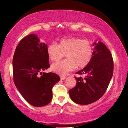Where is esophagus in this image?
<instances>
[{
	"label": "esophagus",
	"instance_id": "esophagus-1",
	"mask_svg": "<svg viewBox=\"0 0 128 128\" xmlns=\"http://www.w3.org/2000/svg\"><path fill=\"white\" fill-rule=\"evenodd\" d=\"M60 79H61V80H64V79H65V78H66V76H60Z\"/></svg>",
	"mask_w": 128,
	"mask_h": 128
}]
</instances>
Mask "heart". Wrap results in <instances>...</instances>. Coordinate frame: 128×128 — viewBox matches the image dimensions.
I'll use <instances>...</instances> for the list:
<instances>
[{
  "mask_svg": "<svg viewBox=\"0 0 128 128\" xmlns=\"http://www.w3.org/2000/svg\"><path fill=\"white\" fill-rule=\"evenodd\" d=\"M46 53L50 60L54 62L60 60L65 54L66 59L52 64L50 67L54 72L64 75L76 67H86L92 58L93 50L88 40L70 37L61 38L58 44H50L46 47Z\"/></svg>",
  "mask_w": 128,
  "mask_h": 128,
  "instance_id": "b5f03b06",
  "label": "heart"
}]
</instances>
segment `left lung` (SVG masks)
Instances as JSON below:
<instances>
[{
  "mask_svg": "<svg viewBox=\"0 0 128 128\" xmlns=\"http://www.w3.org/2000/svg\"><path fill=\"white\" fill-rule=\"evenodd\" d=\"M92 45L94 48L90 62L76 73L86 76L75 77L76 86L69 92L72 100L78 104H90L100 98L113 75L114 63L110 50L102 42H95Z\"/></svg>",
  "mask_w": 128,
  "mask_h": 128,
  "instance_id": "8db88e82",
  "label": "left lung"
}]
</instances>
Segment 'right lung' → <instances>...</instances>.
Returning a JSON list of instances; mask_svg holds the SVG:
<instances>
[{
  "mask_svg": "<svg viewBox=\"0 0 128 128\" xmlns=\"http://www.w3.org/2000/svg\"><path fill=\"white\" fill-rule=\"evenodd\" d=\"M47 45L37 35L26 36L17 45L13 59L14 83L29 104L34 106L48 105L52 98V87L60 80L54 73L42 71L50 68Z\"/></svg>",
  "mask_w": 128,
  "mask_h": 128,
  "instance_id": "1",
  "label": "right lung"
}]
</instances>
